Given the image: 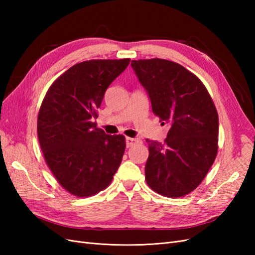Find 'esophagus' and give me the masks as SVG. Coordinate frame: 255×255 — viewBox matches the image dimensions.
Segmentation results:
<instances>
[{"mask_svg": "<svg viewBox=\"0 0 255 255\" xmlns=\"http://www.w3.org/2000/svg\"><path fill=\"white\" fill-rule=\"evenodd\" d=\"M140 140L139 139H136V138H130V137H127L126 142H127V148H130V146H133L135 143H138Z\"/></svg>", "mask_w": 255, "mask_h": 255, "instance_id": "esophagus-1", "label": "esophagus"}]
</instances>
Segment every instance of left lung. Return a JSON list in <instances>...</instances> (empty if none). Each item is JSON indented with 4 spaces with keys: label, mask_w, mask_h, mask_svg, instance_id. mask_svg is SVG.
<instances>
[{
    "label": "left lung",
    "mask_w": 255,
    "mask_h": 255,
    "mask_svg": "<svg viewBox=\"0 0 255 255\" xmlns=\"http://www.w3.org/2000/svg\"><path fill=\"white\" fill-rule=\"evenodd\" d=\"M130 65L154 115L170 126L164 143L146 139L145 181L161 196L183 197L199 186L217 155V111L203 83L174 61L138 59Z\"/></svg>",
    "instance_id": "obj_1"
}]
</instances>
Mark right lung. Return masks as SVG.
Wrapping results in <instances>:
<instances>
[{"instance_id": "right-lung-1", "label": "right lung", "mask_w": 255, "mask_h": 255, "mask_svg": "<svg viewBox=\"0 0 255 255\" xmlns=\"http://www.w3.org/2000/svg\"><path fill=\"white\" fill-rule=\"evenodd\" d=\"M129 58L92 59L69 68L41 103L37 133L53 175L68 192L90 197L105 189L117 172L126 137L97 128V109Z\"/></svg>"}]
</instances>
